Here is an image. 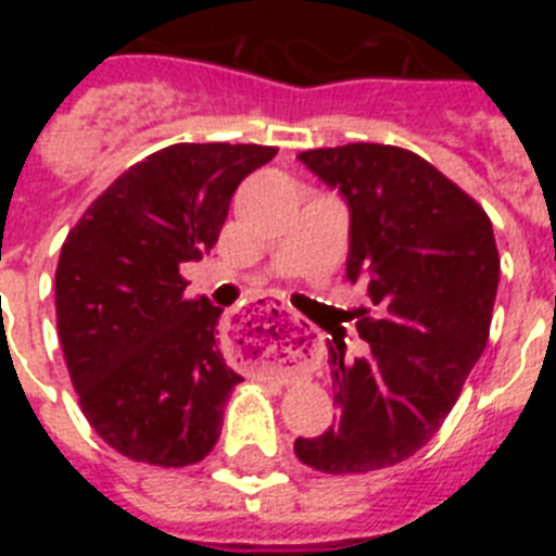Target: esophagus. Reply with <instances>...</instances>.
I'll list each match as a JSON object with an SVG mask.
<instances>
[{
	"instance_id": "esophagus-1",
	"label": "esophagus",
	"mask_w": 556,
	"mask_h": 556,
	"mask_svg": "<svg viewBox=\"0 0 556 556\" xmlns=\"http://www.w3.org/2000/svg\"><path fill=\"white\" fill-rule=\"evenodd\" d=\"M244 323H253V326H262V328H273L275 331H281L283 326L289 328H301L303 333H314V328H308L306 320H301L298 314L287 312L283 306H278V303L273 301H253L250 306H244L242 317H239V326L233 328L236 331V339L244 337V351H250V348H255V339H253V328H248ZM250 332L251 337L248 338L247 333Z\"/></svg>"
}]
</instances>
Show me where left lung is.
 <instances>
[{
	"label": "left lung",
	"mask_w": 556,
	"mask_h": 556,
	"mask_svg": "<svg viewBox=\"0 0 556 556\" xmlns=\"http://www.w3.org/2000/svg\"><path fill=\"white\" fill-rule=\"evenodd\" d=\"M298 159L348 200V281L367 287L356 331L370 351L328 345L339 424L298 437L294 454L323 473H370L429 443L484 353L501 273L493 223L404 147L358 141Z\"/></svg>",
	"instance_id": "left-lung-1"
}]
</instances>
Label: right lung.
<instances>
[{"label": "right lung", "instance_id": "right-lung-1", "mask_svg": "<svg viewBox=\"0 0 556 556\" xmlns=\"http://www.w3.org/2000/svg\"><path fill=\"white\" fill-rule=\"evenodd\" d=\"M278 147L169 144L122 172L68 230L55 269L58 337L80 409L122 456L205 459L239 372L217 345L223 308L189 301L180 264L219 239L236 186Z\"/></svg>", "mask_w": 556, "mask_h": 556}]
</instances>
